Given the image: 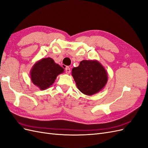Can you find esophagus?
Instances as JSON below:
<instances>
[{"label":"esophagus","mask_w":148,"mask_h":148,"mask_svg":"<svg viewBox=\"0 0 148 148\" xmlns=\"http://www.w3.org/2000/svg\"><path fill=\"white\" fill-rule=\"evenodd\" d=\"M70 69L69 68V66H66V68H65V73H66V74H69L70 73Z\"/></svg>","instance_id":"esophagus-1"}]
</instances>
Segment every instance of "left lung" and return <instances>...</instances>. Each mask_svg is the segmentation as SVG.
I'll list each match as a JSON object with an SVG mask.
<instances>
[{"label": "left lung", "mask_w": 148, "mask_h": 148, "mask_svg": "<svg viewBox=\"0 0 148 148\" xmlns=\"http://www.w3.org/2000/svg\"><path fill=\"white\" fill-rule=\"evenodd\" d=\"M77 86L85 95L91 96L104 88L108 80L104 67L96 60H83L71 71Z\"/></svg>", "instance_id": "obj_1"}]
</instances>
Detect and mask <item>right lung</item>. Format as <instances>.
Masks as SVG:
<instances>
[{
	"label": "right lung",
	"instance_id": "add662e5",
	"mask_svg": "<svg viewBox=\"0 0 148 148\" xmlns=\"http://www.w3.org/2000/svg\"><path fill=\"white\" fill-rule=\"evenodd\" d=\"M64 69L56 64L52 58H42L34 64L30 71L31 82L41 90H45L54 83Z\"/></svg>",
	"mask_w": 148,
	"mask_h": 148
}]
</instances>
